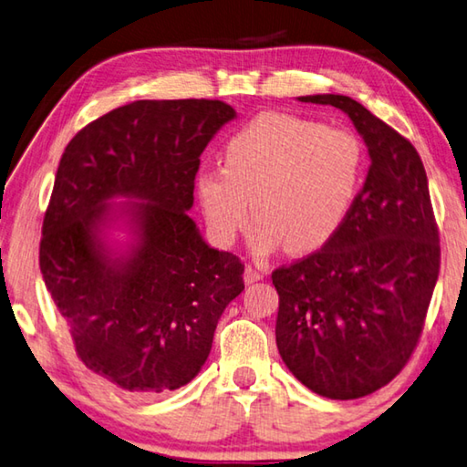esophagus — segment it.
Wrapping results in <instances>:
<instances>
[{"mask_svg":"<svg viewBox=\"0 0 467 467\" xmlns=\"http://www.w3.org/2000/svg\"><path fill=\"white\" fill-rule=\"evenodd\" d=\"M259 279H263V271L259 267H255V265L244 267V282L255 284V282H259Z\"/></svg>","mask_w":467,"mask_h":467,"instance_id":"obj_1","label":"esophagus"}]
</instances>
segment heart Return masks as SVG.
I'll list each match as a JSON object with an SVG mask.
<instances>
[{"label":"heart","mask_w":467,"mask_h":467,"mask_svg":"<svg viewBox=\"0 0 467 467\" xmlns=\"http://www.w3.org/2000/svg\"><path fill=\"white\" fill-rule=\"evenodd\" d=\"M366 149L349 129L265 112L226 142L223 169L202 171L196 192L206 224L228 244L257 218L253 244L312 253L335 239L361 188Z\"/></svg>","instance_id":"1"}]
</instances>
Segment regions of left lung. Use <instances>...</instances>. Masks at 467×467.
Returning <instances> with one entry per match:
<instances>
[{
	"label": "left lung",
	"mask_w": 467,
	"mask_h": 467,
	"mask_svg": "<svg viewBox=\"0 0 467 467\" xmlns=\"http://www.w3.org/2000/svg\"><path fill=\"white\" fill-rule=\"evenodd\" d=\"M351 118L371 165L333 241L274 269L275 341L287 369L333 400L392 381L419 345L441 267L439 228L417 149L347 96H306Z\"/></svg>",
	"instance_id": "1"
}]
</instances>
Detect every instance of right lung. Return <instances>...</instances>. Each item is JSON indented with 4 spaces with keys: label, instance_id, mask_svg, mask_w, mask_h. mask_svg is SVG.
<instances>
[{
    "label": "right lung",
    "instance_id": "1",
    "mask_svg": "<svg viewBox=\"0 0 467 467\" xmlns=\"http://www.w3.org/2000/svg\"><path fill=\"white\" fill-rule=\"evenodd\" d=\"M234 109L220 99H140L75 134L42 220L38 263L78 358L124 392L152 396L196 378L244 263L212 249L188 216L200 155ZM114 195L133 205L140 244L109 260L95 228Z\"/></svg>",
    "mask_w": 467,
    "mask_h": 467
}]
</instances>
